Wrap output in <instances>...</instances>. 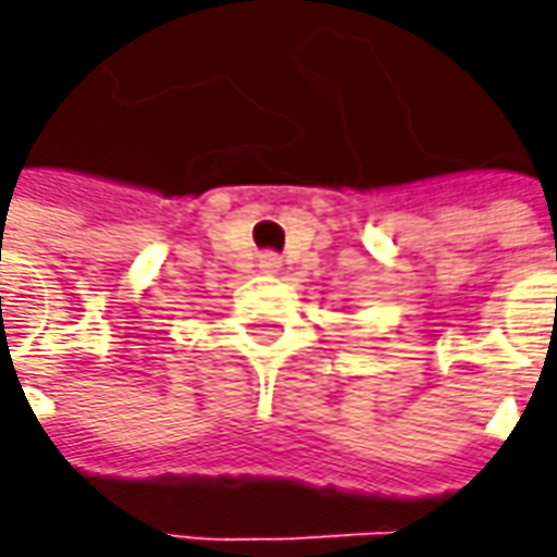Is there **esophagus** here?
<instances>
[{
  "label": "esophagus",
  "mask_w": 557,
  "mask_h": 557,
  "mask_svg": "<svg viewBox=\"0 0 557 557\" xmlns=\"http://www.w3.org/2000/svg\"><path fill=\"white\" fill-rule=\"evenodd\" d=\"M260 269H263V272H278V269H282V257L272 253V250L260 253Z\"/></svg>",
  "instance_id": "obj_1"
}]
</instances>
